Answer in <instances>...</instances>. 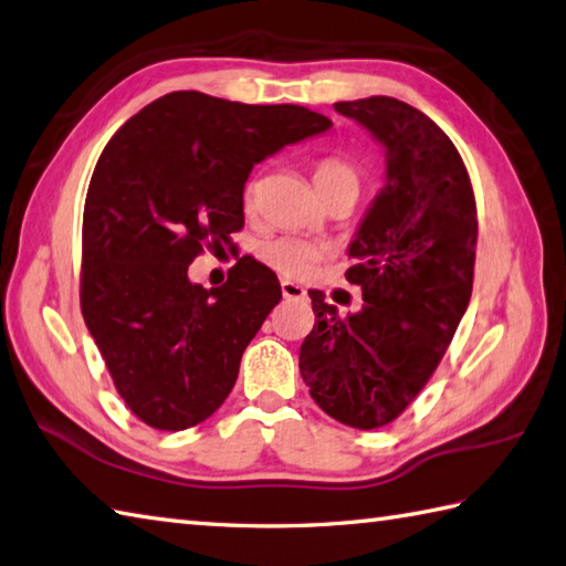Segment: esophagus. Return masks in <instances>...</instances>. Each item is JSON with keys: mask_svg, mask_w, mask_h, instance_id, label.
Listing matches in <instances>:
<instances>
[{"mask_svg": "<svg viewBox=\"0 0 566 566\" xmlns=\"http://www.w3.org/2000/svg\"><path fill=\"white\" fill-rule=\"evenodd\" d=\"M282 296L284 298H302V296H306V290L302 284H296L292 280H282Z\"/></svg>", "mask_w": 566, "mask_h": 566, "instance_id": "1", "label": "esophagus"}]
</instances>
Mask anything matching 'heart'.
<instances>
[{
    "label": "heart",
    "instance_id": "obj_1",
    "mask_svg": "<svg viewBox=\"0 0 566 566\" xmlns=\"http://www.w3.org/2000/svg\"><path fill=\"white\" fill-rule=\"evenodd\" d=\"M363 184V171L358 164L343 157H326L314 166V186L318 196L324 198L331 191H353L358 193ZM258 196V181H248L245 186V203L252 206ZM262 262L274 272L286 276H304L314 270V264L321 260V250L308 245L298 238H272L260 245Z\"/></svg>",
    "mask_w": 566,
    "mask_h": 566
}]
</instances>
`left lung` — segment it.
Segmentation results:
<instances>
[{
    "label": "left lung",
    "instance_id": "1",
    "mask_svg": "<svg viewBox=\"0 0 566 566\" xmlns=\"http://www.w3.org/2000/svg\"><path fill=\"white\" fill-rule=\"evenodd\" d=\"M334 107L385 147V186L348 248L363 306L340 316L308 292L316 324L298 370L328 417L378 429L422 392L467 314L479 220L467 166L437 122L387 95Z\"/></svg>",
    "mask_w": 566,
    "mask_h": 566
}]
</instances>
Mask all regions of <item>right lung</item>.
<instances>
[{
	"instance_id": "1",
	"label": "right lung",
	"mask_w": 566,
	"mask_h": 566,
	"mask_svg": "<svg viewBox=\"0 0 566 566\" xmlns=\"http://www.w3.org/2000/svg\"><path fill=\"white\" fill-rule=\"evenodd\" d=\"M328 127L298 105L179 91L129 117L99 154L83 213L81 308L144 424L181 431L226 402L282 286L270 268L240 258L223 286L203 290L188 264L245 226L254 164Z\"/></svg>"
}]
</instances>
